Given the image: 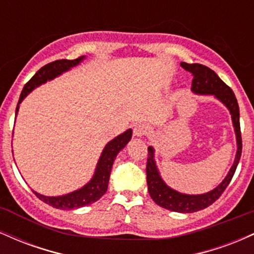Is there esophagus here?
<instances>
[{
    "mask_svg": "<svg viewBox=\"0 0 254 254\" xmlns=\"http://www.w3.org/2000/svg\"><path fill=\"white\" fill-rule=\"evenodd\" d=\"M149 131V127L145 124H137L135 127H133V135L136 137H143L147 135V132Z\"/></svg>",
    "mask_w": 254,
    "mask_h": 254,
    "instance_id": "esophagus-1",
    "label": "esophagus"
}]
</instances>
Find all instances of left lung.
Returning <instances> with one entry per match:
<instances>
[{"mask_svg":"<svg viewBox=\"0 0 254 254\" xmlns=\"http://www.w3.org/2000/svg\"><path fill=\"white\" fill-rule=\"evenodd\" d=\"M185 70L191 72L193 76L191 86V92L196 95H212L216 100L220 101L229 111L232 117L233 127H234L235 139H237V153H235L234 162L232 167L215 189L199 194H189L183 193L174 190L173 188L168 186L161 173L157 168L155 161V149L153 145L148 147V160H147V184L148 191L150 197L157 205L167 210L183 212V214H190V212L199 211L202 209L208 208L226 190L228 184L234 176L239 161L241 157L243 143H241V132H240V112H239V105L233 90L217 76L214 70L202 64H189L185 62L180 63Z\"/></svg>","mask_w":254,"mask_h":254,"instance_id":"obj_1","label":"left lung"}]
</instances>
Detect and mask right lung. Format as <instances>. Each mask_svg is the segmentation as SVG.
I'll list each match as a JSON object with an SVG mask.
<instances>
[{"label":"right lung","mask_w":254,"mask_h":254,"mask_svg":"<svg viewBox=\"0 0 254 254\" xmlns=\"http://www.w3.org/2000/svg\"><path fill=\"white\" fill-rule=\"evenodd\" d=\"M84 60H86V56H81L76 60L55 61V62L46 64L45 66L39 69L36 72V75L25 84L24 89H22L19 103H17L16 106L15 117L17 116V112H19L20 104L24 101V99L30 94L32 90L46 83L48 81L61 76L63 72L69 71L71 68L77 66ZM131 136H132V130L127 129L123 133L116 136L115 138L107 142V144L105 145L103 151H101L100 157H99L93 177L90 178L88 183L84 184L82 188L69 192V193L62 194V196H44L42 193H38L37 191H32L40 200L54 206V208L61 209V210H74V209L82 208V206L97 202L107 191L111 170H112V165L115 162L116 156L118 155L119 151L125 148V145L129 143Z\"/></svg>","instance_id":"obj_1"}]
</instances>
